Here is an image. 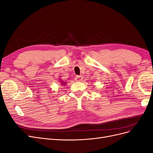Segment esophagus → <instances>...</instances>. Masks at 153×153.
<instances>
[{"label":"esophagus","instance_id":"obj_1","mask_svg":"<svg viewBox=\"0 0 153 153\" xmlns=\"http://www.w3.org/2000/svg\"><path fill=\"white\" fill-rule=\"evenodd\" d=\"M75 80L76 82H81L83 80V77L82 76H76Z\"/></svg>","mask_w":153,"mask_h":153}]
</instances>
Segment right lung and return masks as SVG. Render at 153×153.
Returning <instances> with one entry per match:
<instances>
[{
	"label": "right lung",
	"mask_w": 153,
	"mask_h": 153,
	"mask_svg": "<svg viewBox=\"0 0 153 153\" xmlns=\"http://www.w3.org/2000/svg\"><path fill=\"white\" fill-rule=\"evenodd\" d=\"M59 81H60V82H61V85H63L64 86H65V85L66 84V83H67V82H64V81H62V80H60Z\"/></svg>",
	"instance_id": "right-lung-1"
}]
</instances>
